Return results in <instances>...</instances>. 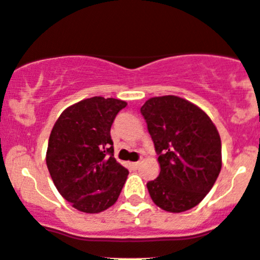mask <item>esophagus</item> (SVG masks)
Instances as JSON below:
<instances>
[{
	"mask_svg": "<svg viewBox=\"0 0 260 260\" xmlns=\"http://www.w3.org/2000/svg\"><path fill=\"white\" fill-rule=\"evenodd\" d=\"M129 167L132 168V170H137V168L140 167V162H132V163H129Z\"/></svg>",
	"mask_w": 260,
	"mask_h": 260,
	"instance_id": "esophagus-1",
	"label": "esophagus"
}]
</instances>
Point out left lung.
<instances>
[{
  "mask_svg": "<svg viewBox=\"0 0 260 260\" xmlns=\"http://www.w3.org/2000/svg\"><path fill=\"white\" fill-rule=\"evenodd\" d=\"M160 172L146 184L151 200L168 212L197 206L221 170V141L200 107L176 95L147 100L141 107Z\"/></svg>",
  "mask_w": 260,
  "mask_h": 260,
  "instance_id": "left-lung-1",
  "label": "left lung"
}]
</instances>
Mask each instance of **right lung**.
I'll use <instances>...</instances> for the list:
<instances>
[{"instance_id": "right-lung-1", "label": "right lung", "mask_w": 260, "mask_h": 260, "mask_svg": "<svg viewBox=\"0 0 260 260\" xmlns=\"http://www.w3.org/2000/svg\"><path fill=\"white\" fill-rule=\"evenodd\" d=\"M127 102L92 97L67 107L51 129L46 166L55 188L76 210L105 211L118 201L128 170L114 158L110 129Z\"/></svg>"}]
</instances>
